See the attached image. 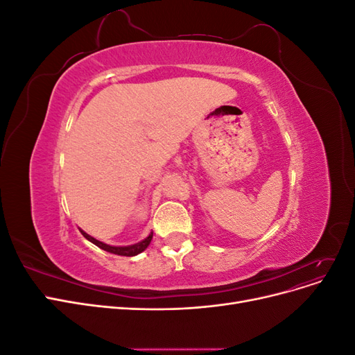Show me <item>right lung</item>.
<instances>
[{
    "instance_id": "obj_1",
    "label": "right lung",
    "mask_w": 355,
    "mask_h": 355,
    "mask_svg": "<svg viewBox=\"0 0 355 355\" xmlns=\"http://www.w3.org/2000/svg\"><path fill=\"white\" fill-rule=\"evenodd\" d=\"M81 234H83L84 237L87 239L89 241H92L93 244L101 247L102 250H106V252L114 253V254H120V256H136V254H139V253H142V252L146 249V247L149 245V243H151V240H153V234H149L148 237H146L144 241H141V243H136V244H132V245L115 247V245H108V244H105V243H102V241H99V240H96V239L90 237V235L85 234L84 231H81Z\"/></svg>"
}]
</instances>
